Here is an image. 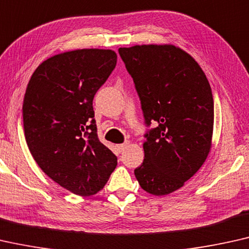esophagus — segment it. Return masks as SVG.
<instances>
[{
  "mask_svg": "<svg viewBox=\"0 0 249 249\" xmlns=\"http://www.w3.org/2000/svg\"><path fill=\"white\" fill-rule=\"evenodd\" d=\"M128 145V143H123V144H118L117 145V150H118V152H123L124 150L126 149V146Z\"/></svg>",
  "mask_w": 249,
  "mask_h": 249,
  "instance_id": "34e87169",
  "label": "esophagus"
}]
</instances>
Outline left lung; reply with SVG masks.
<instances>
[{
    "label": "left lung",
    "mask_w": 249,
    "mask_h": 249,
    "mask_svg": "<svg viewBox=\"0 0 249 249\" xmlns=\"http://www.w3.org/2000/svg\"><path fill=\"white\" fill-rule=\"evenodd\" d=\"M118 53L149 127L144 160L135 177L150 194H170L202 167L210 152L214 120L211 87L197 62L173 45H138ZM151 124L157 126L150 129Z\"/></svg>",
    "instance_id": "left-lung-1"
}]
</instances>
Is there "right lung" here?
I'll return each instance as SVG.
<instances>
[{
  "label": "right lung",
  "mask_w": 249,
  "mask_h": 249,
  "mask_svg": "<svg viewBox=\"0 0 249 249\" xmlns=\"http://www.w3.org/2000/svg\"><path fill=\"white\" fill-rule=\"evenodd\" d=\"M116 63L109 50L55 55L36 69L24 93L28 148L48 177L74 194L98 193L117 166L98 138L92 106Z\"/></svg>",
  "instance_id": "1"
}]
</instances>
